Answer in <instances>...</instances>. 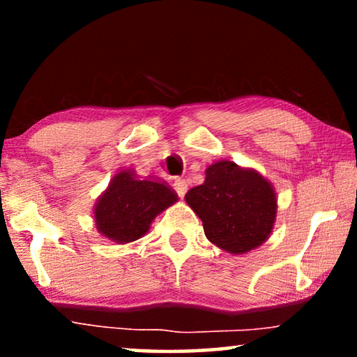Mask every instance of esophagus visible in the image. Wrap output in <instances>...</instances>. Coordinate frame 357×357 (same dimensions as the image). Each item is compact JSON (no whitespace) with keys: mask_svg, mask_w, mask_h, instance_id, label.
I'll list each match as a JSON object with an SVG mask.
<instances>
[{"mask_svg":"<svg viewBox=\"0 0 357 357\" xmlns=\"http://www.w3.org/2000/svg\"><path fill=\"white\" fill-rule=\"evenodd\" d=\"M172 187H174V190H175V193L178 195L180 198H183L185 197V193H187V182H185L183 178H175L174 180V183H172Z\"/></svg>","mask_w":357,"mask_h":357,"instance_id":"esophagus-1","label":"esophagus"}]
</instances>
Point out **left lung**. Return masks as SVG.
<instances>
[{
  "instance_id": "8db88e82",
  "label": "left lung",
  "mask_w": 357,
  "mask_h": 357,
  "mask_svg": "<svg viewBox=\"0 0 357 357\" xmlns=\"http://www.w3.org/2000/svg\"><path fill=\"white\" fill-rule=\"evenodd\" d=\"M204 174V183L188 190L185 202L202 219L208 241L234 255L266 242L278 213L273 185L231 160H218Z\"/></svg>"
}]
</instances>
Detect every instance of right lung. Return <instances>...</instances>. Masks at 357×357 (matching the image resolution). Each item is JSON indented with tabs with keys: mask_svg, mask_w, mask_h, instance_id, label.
Here are the masks:
<instances>
[{
	"mask_svg": "<svg viewBox=\"0 0 357 357\" xmlns=\"http://www.w3.org/2000/svg\"><path fill=\"white\" fill-rule=\"evenodd\" d=\"M175 202L177 193L165 182L139 178L131 169L120 170L97 198L96 227L112 242H135L149 231L154 218Z\"/></svg>",
	"mask_w": 357,
	"mask_h": 357,
	"instance_id": "obj_1",
	"label": "right lung"
}]
</instances>
